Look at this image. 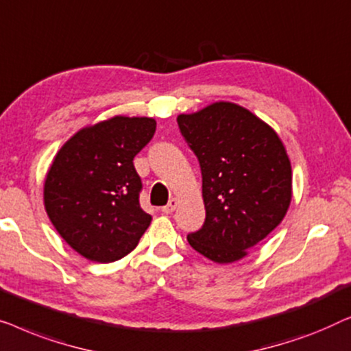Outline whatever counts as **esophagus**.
I'll return each mask as SVG.
<instances>
[{
	"label": "esophagus",
	"instance_id": "1",
	"mask_svg": "<svg viewBox=\"0 0 351 351\" xmlns=\"http://www.w3.org/2000/svg\"><path fill=\"white\" fill-rule=\"evenodd\" d=\"M176 205H178L176 199H171L165 206H162V213H164V215H171L176 210Z\"/></svg>",
	"mask_w": 351,
	"mask_h": 351
}]
</instances>
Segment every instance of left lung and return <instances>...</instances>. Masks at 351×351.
Returning a JSON list of instances; mask_svg holds the SVG:
<instances>
[{
	"mask_svg": "<svg viewBox=\"0 0 351 351\" xmlns=\"http://www.w3.org/2000/svg\"><path fill=\"white\" fill-rule=\"evenodd\" d=\"M176 121L199 160L206 211L204 226L187 241L215 263H234L288 211L293 175L283 143L259 117L234 103H213Z\"/></svg>",
	"mask_w": 351,
	"mask_h": 351,
	"instance_id": "obj_1",
	"label": "left lung"
}]
</instances>
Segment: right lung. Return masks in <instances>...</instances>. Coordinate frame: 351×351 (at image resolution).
Returning a JSON list of instances; mask_svg holds the SVG:
<instances>
[{
	"mask_svg": "<svg viewBox=\"0 0 351 351\" xmlns=\"http://www.w3.org/2000/svg\"><path fill=\"white\" fill-rule=\"evenodd\" d=\"M151 117L116 116L79 130L53 159L44 205L62 239L84 258L112 263L140 241L151 215L133 159L152 140Z\"/></svg>",
	"mask_w": 351,
	"mask_h": 351,
	"instance_id": "add662e5",
	"label": "right lung"
}]
</instances>
